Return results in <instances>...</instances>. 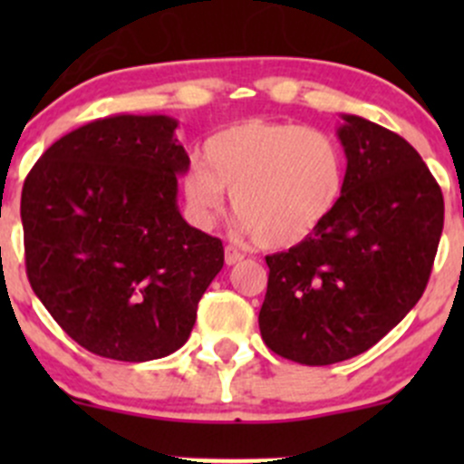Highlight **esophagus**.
<instances>
[{"instance_id": "1", "label": "esophagus", "mask_w": 464, "mask_h": 464, "mask_svg": "<svg viewBox=\"0 0 464 464\" xmlns=\"http://www.w3.org/2000/svg\"><path fill=\"white\" fill-rule=\"evenodd\" d=\"M242 258H245V256H242L240 251L236 249V246H227V249H224V262H227L228 266L237 265V262H240Z\"/></svg>"}]
</instances>
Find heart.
Here are the masks:
<instances>
[{
  "mask_svg": "<svg viewBox=\"0 0 464 464\" xmlns=\"http://www.w3.org/2000/svg\"><path fill=\"white\" fill-rule=\"evenodd\" d=\"M345 186V154L332 134L280 121H245L206 141L184 177L202 227L222 215L227 190L242 231L266 249L301 245L332 215Z\"/></svg>",
  "mask_w": 464,
  "mask_h": 464,
  "instance_id": "heart-1",
  "label": "heart"
}]
</instances>
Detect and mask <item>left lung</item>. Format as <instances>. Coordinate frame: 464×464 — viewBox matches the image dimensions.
Returning a JSON list of instances; mask_svg holds the SVG:
<instances>
[{
	"instance_id": "8db88e82",
	"label": "left lung",
	"mask_w": 464,
	"mask_h": 464,
	"mask_svg": "<svg viewBox=\"0 0 464 464\" xmlns=\"http://www.w3.org/2000/svg\"><path fill=\"white\" fill-rule=\"evenodd\" d=\"M341 119L339 204L307 240L265 258L262 341L305 366L366 353L413 310L444 224L442 190L418 150L362 116Z\"/></svg>"
}]
</instances>
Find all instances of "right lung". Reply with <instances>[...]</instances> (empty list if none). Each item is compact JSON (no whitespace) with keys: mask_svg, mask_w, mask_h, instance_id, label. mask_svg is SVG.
Here are the masks:
<instances>
[{"mask_svg":"<svg viewBox=\"0 0 464 464\" xmlns=\"http://www.w3.org/2000/svg\"><path fill=\"white\" fill-rule=\"evenodd\" d=\"M175 130L163 114L98 119L51 145L22 188L33 292L98 357L139 363L179 350L224 265L222 242L177 206L190 159Z\"/></svg>","mask_w":464,"mask_h":464,"instance_id":"obj_1","label":"right lung"}]
</instances>
